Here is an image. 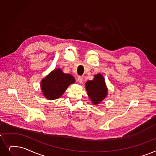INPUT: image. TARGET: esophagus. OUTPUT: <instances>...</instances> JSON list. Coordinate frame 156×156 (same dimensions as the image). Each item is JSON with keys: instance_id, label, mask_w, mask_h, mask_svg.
Returning <instances> with one entry per match:
<instances>
[{"instance_id": "esophagus-1", "label": "esophagus", "mask_w": 156, "mask_h": 156, "mask_svg": "<svg viewBox=\"0 0 156 156\" xmlns=\"http://www.w3.org/2000/svg\"><path fill=\"white\" fill-rule=\"evenodd\" d=\"M77 81H78V82H79L80 83H83V78L82 76H79L77 79Z\"/></svg>"}]
</instances>
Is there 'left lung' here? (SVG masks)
<instances>
[{
  "instance_id": "8db88e82",
  "label": "left lung",
  "mask_w": 156,
  "mask_h": 156,
  "mask_svg": "<svg viewBox=\"0 0 156 156\" xmlns=\"http://www.w3.org/2000/svg\"><path fill=\"white\" fill-rule=\"evenodd\" d=\"M85 89L93 105H98L108 96V88L101 74H97L92 80L87 81L85 83Z\"/></svg>"
}]
</instances>
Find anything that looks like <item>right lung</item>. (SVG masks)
I'll use <instances>...</instances> for the list:
<instances>
[{
	"label": "right lung",
	"instance_id": "obj_1",
	"mask_svg": "<svg viewBox=\"0 0 156 156\" xmlns=\"http://www.w3.org/2000/svg\"><path fill=\"white\" fill-rule=\"evenodd\" d=\"M75 82L71 74L64 73L62 69L56 68L41 81V89L43 96L48 100L61 97L68 87Z\"/></svg>",
	"mask_w": 156,
	"mask_h": 156
}]
</instances>
